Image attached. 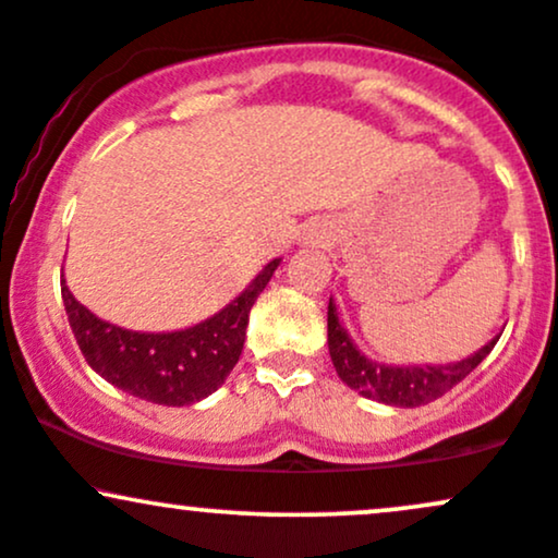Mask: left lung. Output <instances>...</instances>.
I'll return each instance as SVG.
<instances>
[{"mask_svg":"<svg viewBox=\"0 0 558 558\" xmlns=\"http://www.w3.org/2000/svg\"><path fill=\"white\" fill-rule=\"evenodd\" d=\"M501 336H496L488 345L466 356L462 362L448 364H414V367H393L367 360L341 323H338L336 304H328V349L332 367L351 390H360L367 399H375L390 407H422L448 393L457 383H462L485 356Z\"/></svg>","mask_w":558,"mask_h":558,"instance_id":"8db88e82","label":"left lung"}]
</instances>
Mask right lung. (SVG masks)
Wrapping results in <instances>:
<instances>
[{
    "instance_id": "obj_1",
    "label": "right lung",
    "mask_w": 558,
    "mask_h": 558,
    "mask_svg": "<svg viewBox=\"0 0 558 558\" xmlns=\"http://www.w3.org/2000/svg\"><path fill=\"white\" fill-rule=\"evenodd\" d=\"M278 265L280 259H272L215 317L175 332H136L105 323L70 293L65 278L62 301L75 341L94 373L136 399L189 407L215 393L235 367L246 341L248 312Z\"/></svg>"
}]
</instances>
